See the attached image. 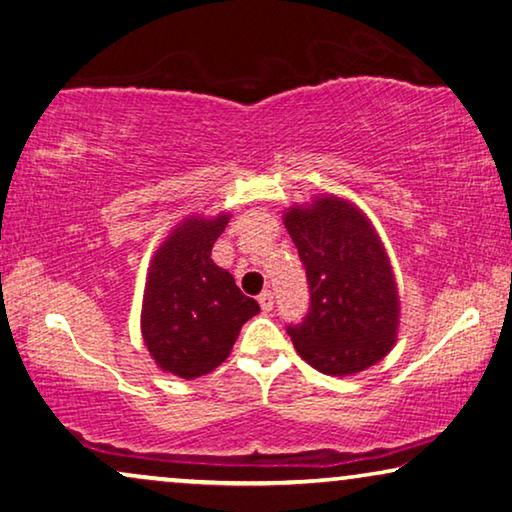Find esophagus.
Returning <instances> with one entry per match:
<instances>
[{"mask_svg": "<svg viewBox=\"0 0 512 512\" xmlns=\"http://www.w3.org/2000/svg\"><path fill=\"white\" fill-rule=\"evenodd\" d=\"M258 305H261L263 311H272L274 307V295L270 291H263L261 295H258Z\"/></svg>", "mask_w": 512, "mask_h": 512, "instance_id": "1", "label": "esophagus"}]
</instances>
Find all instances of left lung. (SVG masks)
<instances>
[{
    "label": "left lung",
    "instance_id": "8db88e82",
    "mask_svg": "<svg viewBox=\"0 0 512 512\" xmlns=\"http://www.w3.org/2000/svg\"><path fill=\"white\" fill-rule=\"evenodd\" d=\"M284 224L309 281L307 316L286 325L295 351L330 376L376 365L397 339L399 298L374 226L337 196L291 207Z\"/></svg>",
    "mask_w": 512,
    "mask_h": 512
}]
</instances>
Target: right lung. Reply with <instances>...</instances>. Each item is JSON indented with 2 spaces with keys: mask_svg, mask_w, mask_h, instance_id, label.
Segmentation results:
<instances>
[{
  "mask_svg": "<svg viewBox=\"0 0 512 512\" xmlns=\"http://www.w3.org/2000/svg\"><path fill=\"white\" fill-rule=\"evenodd\" d=\"M228 214L184 219L150 263L143 295L145 346L154 362L180 379L212 372L228 358L240 328L261 307L247 298L231 272L212 261Z\"/></svg>",
  "mask_w": 512,
  "mask_h": 512,
  "instance_id": "right-lung-1",
  "label": "right lung"
}]
</instances>
